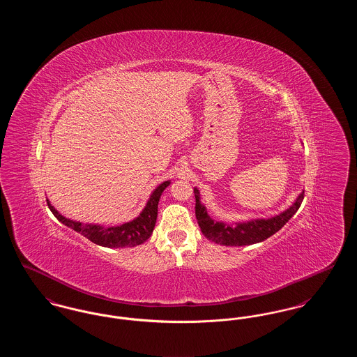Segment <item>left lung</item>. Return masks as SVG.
Masks as SVG:
<instances>
[{"instance_id": "1", "label": "left lung", "mask_w": 357, "mask_h": 357, "mask_svg": "<svg viewBox=\"0 0 357 357\" xmlns=\"http://www.w3.org/2000/svg\"><path fill=\"white\" fill-rule=\"evenodd\" d=\"M195 194V215L198 225L208 241L223 245V246H248L265 241L272 237L284 225L297 213L304 199V191L296 198V201L289 206L287 210L271 218H253L249 221L227 222L213 220L207 208L201 202V194L197 187H194Z\"/></svg>"}]
</instances>
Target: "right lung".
<instances>
[{"mask_svg": "<svg viewBox=\"0 0 357 357\" xmlns=\"http://www.w3.org/2000/svg\"><path fill=\"white\" fill-rule=\"evenodd\" d=\"M171 181L160 183L151 192L144 208L132 221L126 222L119 226H102L99 223H83L73 221L61 215L54 206H52L50 199H47L53 215L63 225L80 233L83 237L88 238L93 243L104 248H134L146 242L153 234V227L158 217V204L162 192L170 186Z\"/></svg>", "mask_w": 357, "mask_h": 357, "instance_id": "add662e5", "label": "right lung"}]
</instances>
